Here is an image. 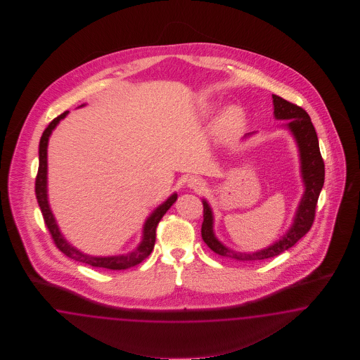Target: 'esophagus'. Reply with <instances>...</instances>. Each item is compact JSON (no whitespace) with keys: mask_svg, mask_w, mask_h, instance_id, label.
Instances as JSON below:
<instances>
[{"mask_svg":"<svg viewBox=\"0 0 360 360\" xmlns=\"http://www.w3.org/2000/svg\"><path fill=\"white\" fill-rule=\"evenodd\" d=\"M187 184H188V186H190L191 188H195V190H200V188L205 186L203 179H200L199 176H191V178H188Z\"/></svg>","mask_w":360,"mask_h":360,"instance_id":"1","label":"esophagus"}]
</instances>
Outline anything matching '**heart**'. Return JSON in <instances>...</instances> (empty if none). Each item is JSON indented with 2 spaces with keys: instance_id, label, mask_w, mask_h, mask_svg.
I'll return each instance as SVG.
<instances>
[{
  "instance_id": "1",
  "label": "heart",
  "mask_w": 360,
  "mask_h": 360,
  "mask_svg": "<svg viewBox=\"0 0 360 360\" xmlns=\"http://www.w3.org/2000/svg\"><path fill=\"white\" fill-rule=\"evenodd\" d=\"M218 109L217 104H207L205 107V113H214ZM245 125V113L239 107H231L227 109L215 124V133L221 139H229L239 133Z\"/></svg>"
}]
</instances>
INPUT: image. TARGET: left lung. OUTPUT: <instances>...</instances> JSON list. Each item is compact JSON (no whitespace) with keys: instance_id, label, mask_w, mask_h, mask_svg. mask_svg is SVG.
<instances>
[{"instance_id":"8db88e82","label":"left lung","mask_w":360,"mask_h":360,"mask_svg":"<svg viewBox=\"0 0 360 360\" xmlns=\"http://www.w3.org/2000/svg\"><path fill=\"white\" fill-rule=\"evenodd\" d=\"M274 105V117L277 120H289L286 128L293 133L295 141L300 149L301 157V173L305 184V193L300 202V206L295 212L293 226L283 235L281 239L268 248L262 251L245 253V252L232 251L223 245L214 235V217L211 207L203 199V223H202V239L210 247V250L220 256L229 257L238 262H257L269 257L278 256L280 253L292 248L298 240L305 236L311 229L316 218V208L319 193L325 184V162L319 152V143L314 125L310 120L305 109L295 105L293 103L272 95ZM250 136V134H248Z\"/></svg>"}]
</instances>
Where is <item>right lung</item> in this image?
<instances>
[{
  "instance_id": "obj_1",
  "label": "right lung",
  "mask_w": 360,
  "mask_h": 360,
  "mask_svg": "<svg viewBox=\"0 0 360 360\" xmlns=\"http://www.w3.org/2000/svg\"><path fill=\"white\" fill-rule=\"evenodd\" d=\"M67 113H68V110H65L62 115L55 117L54 120L49 124V127L44 129L41 141H39V167H38V173L35 178V195H37L38 205H39L42 215H44V224L50 231L56 248L59 251L63 252L67 257H70L75 262H84V264H88L95 268H105L110 271H121V269L131 268V266L143 262L152 253L154 243H155L157 226L166 214V211L172 207L173 203L176 200V194H173L170 198H167V200L164 202L161 206L155 208L153 211L152 215L146 219V221L143 224V231H142V233H143L142 241L140 243V245L136 248V251L131 252L128 255L101 257V256H89V255L79 251L75 247H72L63 238V235L58 229V224L55 221L54 215L51 212V208L49 206V200H47V143H49L50 134L54 131L55 127L59 124V121L65 119Z\"/></svg>"
}]
</instances>
